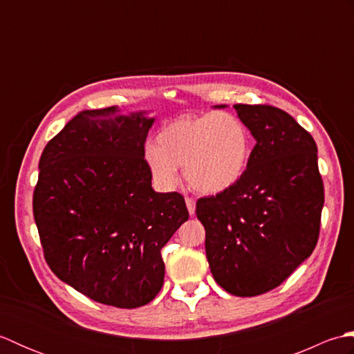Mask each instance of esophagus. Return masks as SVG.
Returning <instances> with one entry per match:
<instances>
[{"label": "esophagus", "mask_w": 354, "mask_h": 354, "mask_svg": "<svg viewBox=\"0 0 354 354\" xmlns=\"http://www.w3.org/2000/svg\"><path fill=\"white\" fill-rule=\"evenodd\" d=\"M185 204H187V208H189L190 216H193L194 212H196V201L193 198H185Z\"/></svg>", "instance_id": "esophagus-1"}]
</instances>
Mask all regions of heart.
Masks as SVG:
<instances>
[{"label":"heart","mask_w":354,"mask_h":354,"mask_svg":"<svg viewBox=\"0 0 354 354\" xmlns=\"http://www.w3.org/2000/svg\"><path fill=\"white\" fill-rule=\"evenodd\" d=\"M252 141L246 124L230 112H209L171 120L149 145L145 161L155 181L164 189L178 183L184 167L193 190L217 194L243 178L251 160Z\"/></svg>","instance_id":"b5f03b06"}]
</instances>
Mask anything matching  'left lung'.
<instances>
[{
  "label": "left lung",
  "instance_id": "1",
  "mask_svg": "<svg viewBox=\"0 0 354 354\" xmlns=\"http://www.w3.org/2000/svg\"><path fill=\"white\" fill-rule=\"evenodd\" d=\"M216 108H225L223 104ZM255 138L243 178L196 202L216 283L236 297L280 286L318 242L324 185L312 135L269 104H234Z\"/></svg>",
  "mask_w": 354,
  "mask_h": 354
}]
</instances>
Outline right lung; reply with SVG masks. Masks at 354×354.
I'll use <instances>...</instances> for the list:
<instances>
[{
  "mask_svg": "<svg viewBox=\"0 0 354 354\" xmlns=\"http://www.w3.org/2000/svg\"><path fill=\"white\" fill-rule=\"evenodd\" d=\"M155 118L82 111L39 160L33 216L59 280L97 303L135 309L164 283L162 246L189 219L183 194L156 193L145 161Z\"/></svg>",
  "mask_w": 354,
  "mask_h": 354,
  "instance_id": "1",
  "label": "right lung"
}]
</instances>
